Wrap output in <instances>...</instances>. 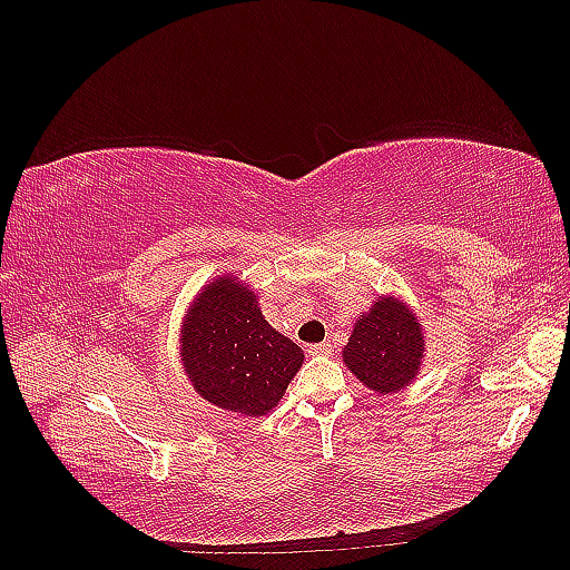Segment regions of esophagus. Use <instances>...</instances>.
Here are the masks:
<instances>
[{
    "label": "esophagus",
    "instance_id": "34e87169",
    "mask_svg": "<svg viewBox=\"0 0 570 570\" xmlns=\"http://www.w3.org/2000/svg\"><path fill=\"white\" fill-rule=\"evenodd\" d=\"M308 354H312V356H325V354H331V344H327V342L312 344V347H308Z\"/></svg>",
    "mask_w": 570,
    "mask_h": 570
}]
</instances>
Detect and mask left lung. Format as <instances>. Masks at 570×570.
<instances>
[{
  "instance_id": "obj_1",
  "label": "left lung",
  "mask_w": 570,
  "mask_h": 570,
  "mask_svg": "<svg viewBox=\"0 0 570 570\" xmlns=\"http://www.w3.org/2000/svg\"><path fill=\"white\" fill-rule=\"evenodd\" d=\"M425 356V333L413 308L394 295L377 297L358 316L342 361L375 394H394L416 381Z\"/></svg>"
}]
</instances>
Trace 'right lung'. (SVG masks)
Segmentation results:
<instances>
[{"label": "right lung", "instance_id": "obj_1", "mask_svg": "<svg viewBox=\"0 0 570 570\" xmlns=\"http://www.w3.org/2000/svg\"><path fill=\"white\" fill-rule=\"evenodd\" d=\"M180 364L202 400L258 419L278 406L304 352L268 325L256 292L226 273L189 302L180 325Z\"/></svg>", "mask_w": 570, "mask_h": 570}]
</instances>
